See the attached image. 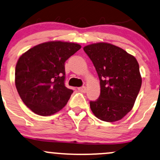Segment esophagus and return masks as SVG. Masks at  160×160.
<instances>
[{
    "label": "esophagus",
    "instance_id": "obj_1",
    "mask_svg": "<svg viewBox=\"0 0 160 160\" xmlns=\"http://www.w3.org/2000/svg\"><path fill=\"white\" fill-rule=\"evenodd\" d=\"M78 90L81 92H86V91H87V88H86V87H84L83 86V87H79Z\"/></svg>",
    "mask_w": 160,
    "mask_h": 160
}]
</instances>
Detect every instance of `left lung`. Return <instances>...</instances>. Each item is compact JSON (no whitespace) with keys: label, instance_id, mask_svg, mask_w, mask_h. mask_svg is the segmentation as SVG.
I'll return each mask as SVG.
<instances>
[{"label":"left lung","instance_id":"8db88e82","mask_svg":"<svg viewBox=\"0 0 160 160\" xmlns=\"http://www.w3.org/2000/svg\"><path fill=\"white\" fill-rule=\"evenodd\" d=\"M100 81V95L90 101L95 116L102 121L121 120L132 109L141 87L139 64L133 55L109 43L91 44L83 48Z\"/></svg>","mask_w":160,"mask_h":160}]
</instances>
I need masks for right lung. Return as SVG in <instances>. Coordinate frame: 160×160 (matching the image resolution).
<instances>
[{
	"label": "right lung",
	"instance_id": "obj_1",
	"mask_svg": "<svg viewBox=\"0 0 160 160\" xmlns=\"http://www.w3.org/2000/svg\"><path fill=\"white\" fill-rule=\"evenodd\" d=\"M80 48L76 43L48 42L20 56L16 65V87L34 113L48 116L65 106L73 91L64 84V63Z\"/></svg>",
	"mask_w": 160,
	"mask_h": 160
}]
</instances>
